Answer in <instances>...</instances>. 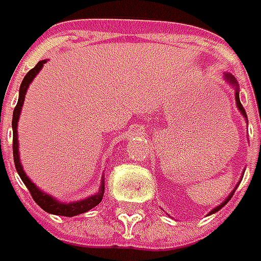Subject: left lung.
<instances>
[{
  "instance_id": "8db88e82",
  "label": "left lung",
  "mask_w": 261,
  "mask_h": 261,
  "mask_svg": "<svg viewBox=\"0 0 261 261\" xmlns=\"http://www.w3.org/2000/svg\"><path fill=\"white\" fill-rule=\"evenodd\" d=\"M225 78H226V80H228V81H229V83H231V84H234V86L237 87V81H236V80H234V76L231 75V74H226ZM236 101H237V107L240 109V112H241V113H243V116H244V117H246V119H247L246 110H244V107H243V105H241V101H240V97H238V87H237V90H236ZM232 195H234V190H232V193H231V195L226 197L225 202H222V203L218 206V207H215V209H212V212H211V214H215V212H218V211H219L221 207H224V206L226 205V202H228V200H229V199L232 197ZM211 214H209V215H211Z\"/></svg>"
}]
</instances>
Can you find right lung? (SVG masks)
Listing matches in <instances>:
<instances>
[{
  "instance_id": "obj_1",
  "label": "right lung",
  "mask_w": 261,
  "mask_h": 261,
  "mask_svg": "<svg viewBox=\"0 0 261 261\" xmlns=\"http://www.w3.org/2000/svg\"><path fill=\"white\" fill-rule=\"evenodd\" d=\"M43 64H46V61H40L37 62V65L35 68H32L27 74H25L24 80L20 86V95H18V101H17V106L14 107V112H13V156H14V166L17 173L20 175V178L23 180V183L25 185V187L29 189L30 195L33 197L37 205L40 206L43 211L49 212V214H54V215H61V216H75L80 215V214H84L87 211L93 209L94 206H97L101 199H103V195H105V185H101V187L98 189V193L91 197H87L81 202H75V203H59L58 200H55L54 197H50L49 195H45L42 190H39L32 181L30 178L25 175V173L23 171V167L20 164V156H18V141H17V122H18V117H20V112H21V106H23V101H24L25 91L29 88V84L33 81V78L36 76V74L42 69Z\"/></svg>"
}]
</instances>
